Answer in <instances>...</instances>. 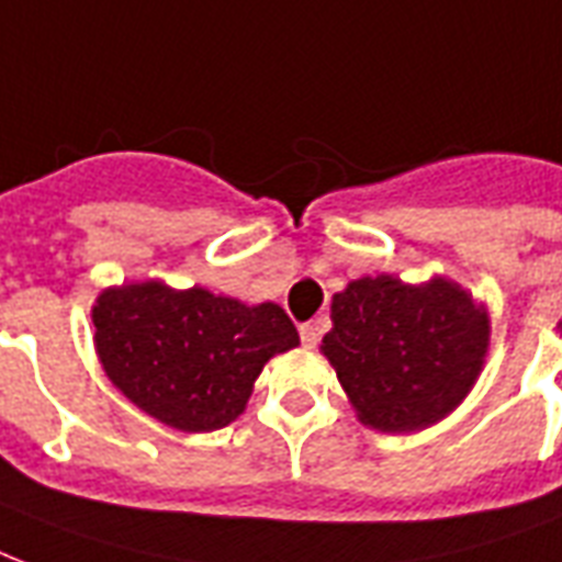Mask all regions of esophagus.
I'll return each mask as SVG.
<instances>
[{"instance_id": "obj_1", "label": "esophagus", "mask_w": 562, "mask_h": 562, "mask_svg": "<svg viewBox=\"0 0 562 562\" xmlns=\"http://www.w3.org/2000/svg\"><path fill=\"white\" fill-rule=\"evenodd\" d=\"M299 337H302L304 349H316V342H319V322H304L302 328H299Z\"/></svg>"}]
</instances>
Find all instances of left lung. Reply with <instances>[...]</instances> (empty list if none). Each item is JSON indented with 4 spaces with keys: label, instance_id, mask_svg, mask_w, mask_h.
Masks as SVG:
<instances>
[{
    "label": "left lung",
    "instance_id": "1",
    "mask_svg": "<svg viewBox=\"0 0 562 562\" xmlns=\"http://www.w3.org/2000/svg\"><path fill=\"white\" fill-rule=\"evenodd\" d=\"M322 355L337 369L363 425L428 428L472 390L490 346V319L446 278L411 286L393 276L351 281L330 302Z\"/></svg>",
    "mask_w": 562,
    "mask_h": 562
}]
</instances>
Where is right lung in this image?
<instances>
[{
    "label": "right lung",
    "instance_id": "obj_1",
    "mask_svg": "<svg viewBox=\"0 0 562 562\" xmlns=\"http://www.w3.org/2000/svg\"><path fill=\"white\" fill-rule=\"evenodd\" d=\"M93 325L116 390L190 434L237 419L263 363L299 346V330L278 304L249 307L202 286L169 290L158 281L104 290Z\"/></svg>",
    "mask_w": 562,
    "mask_h": 562
}]
</instances>
